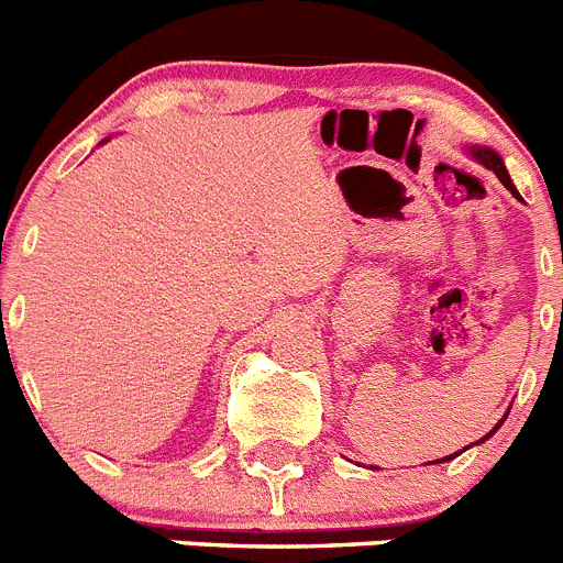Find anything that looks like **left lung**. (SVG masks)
I'll list each match as a JSON object with an SVG mask.
<instances>
[{"label":"left lung","mask_w":563,"mask_h":563,"mask_svg":"<svg viewBox=\"0 0 563 563\" xmlns=\"http://www.w3.org/2000/svg\"><path fill=\"white\" fill-rule=\"evenodd\" d=\"M467 154H471V157H474L476 163H482V166H485V168H490V172H494L496 177H499V180L505 183L507 191L514 194V197H519V191H516L514 180H510V174H507V168H505V161H501V157H499V154L494 152V148H487V146H467ZM505 420H507V415L501 417V420L496 422V426H494V431H487V434L482 437L479 442L490 440V437H494L496 431H499V426H501V422H505ZM471 445H474V442H471ZM471 445H467V449H471ZM462 451H465V449H462ZM462 451H456V454H449V456H445V460H437V462H449V460H454V456H460Z\"/></svg>","instance_id":"left-lung-1"}]
</instances>
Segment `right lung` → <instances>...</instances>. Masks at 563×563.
<instances>
[{"mask_svg":"<svg viewBox=\"0 0 563 563\" xmlns=\"http://www.w3.org/2000/svg\"><path fill=\"white\" fill-rule=\"evenodd\" d=\"M101 143H107V141H101Z\"/></svg>","mask_w":563,"mask_h":563,"instance_id":"right-lung-1","label":"right lung"}]
</instances>
